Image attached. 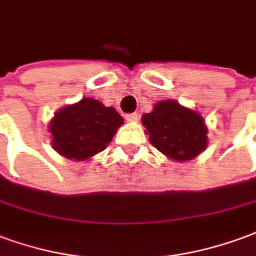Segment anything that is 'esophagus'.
I'll list each match as a JSON object with an SVG mask.
<instances>
[{
	"mask_svg": "<svg viewBox=\"0 0 256 256\" xmlns=\"http://www.w3.org/2000/svg\"><path fill=\"white\" fill-rule=\"evenodd\" d=\"M138 118H139V116H138V113H130V114L126 116V120L130 121V122L138 121Z\"/></svg>",
	"mask_w": 256,
	"mask_h": 256,
	"instance_id": "obj_1",
	"label": "esophagus"
}]
</instances>
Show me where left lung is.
I'll list each match as a JSON object with an SVG mask.
<instances>
[{
  "label": "left lung",
  "instance_id": "8db88e82",
  "mask_svg": "<svg viewBox=\"0 0 256 256\" xmlns=\"http://www.w3.org/2000/svg\"><path fill=\"white\" fill-rule=\"evenodd\" d=\"M156 150L174 161H190L207 146V128L202 116L176 100H162L142 118Z\"/></svg>",
  "mask_w": 256,
  "mask_h": 256
}]
</instances>
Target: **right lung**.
I'll return each instance as SVG.
<instances>
[{
  "label": "right lung",
  "mask_w": 256,
  "mask_h": 256,
  "mask_svg": "<svg viewBox=\"0 0 256 256\" xmlns=\"http://www.w3.org/2000/svg\"><path fill=\"white\" fill-rule=\"evenodd\" d=\"M122 121L114 108L84 98L54 114L49 126L54 150L69 160H88L105 150Z\"/></svg>",
  "instance_id": "add662e5"
}]
</instances>
